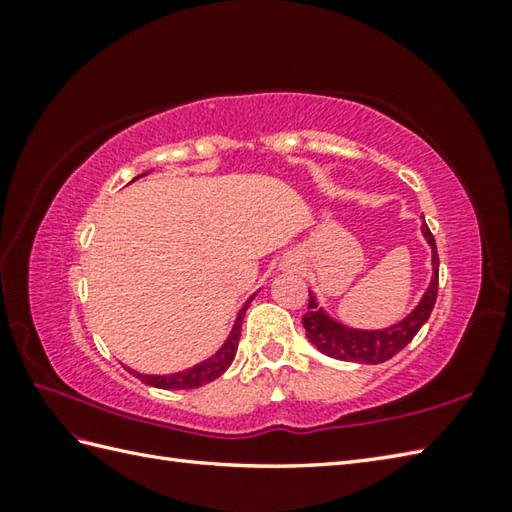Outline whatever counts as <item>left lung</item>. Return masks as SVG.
Instances as JSON below:
<instances>
[{
    "label": "left lung",
    "mask_w": 512,
    "mask_h": 512,
    "mask_svg": "<svg viewBox=\"0 0 512 512\" xmlns=\"http://www.w3.org/2000/svg\"><path fill=\"white\" fill-rule=\"evenodd\" d=\"M420 231L431 246V281L427 290H424L418 306L413 308L405 319L389 325V328L380 330H358L350 328L341 321L332 319L319 303L314 292H310L308 312L303 314V328L310 343L317 347L319 352L330 358H339V361H352V363H365V365H378L389 361L391 356H396L402 347L411 343L413 336L418 334L427 319L431 317V310L436 306L438 297V248L436 239H433L429 226L422 222Z\"/></svg>",
    "instance_id": "left-lung-1"
}]
</instances>
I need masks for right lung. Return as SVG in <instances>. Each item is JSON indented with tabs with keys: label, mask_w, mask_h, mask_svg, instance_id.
Wrapping results in <instances>:
<instances>
[{
	"label": "right lung",
	"mask_w": 512,
	"mask_h": 512,
	"mask_svg": "<svg viewBox=\"0 0 512 512\" xmlns=\"http://www.w3.org/2000/svg\"><path fill=\"white\" fill-rule=\"evenodd\" d=\"M149 171L140 173V176H136L134 180L147 176ZM132 180V182H134ZM257 295V292H255ZM248 297V301L242 306V310L237 312V319L233 323L231 328V334L226 336V341L222 343L220 350H217L213 356L204 358V361H200L198 365L193 367H187L182 369V372H176V374H140V372H134V369H129L136 378L143 380L145 385H151V387H158V389H195V387H202L206 383H211V380H215L217 376H222L228 367H231L233 358H235V352H237V343H239V334H242V321H244V314L250 306V301L255 299Z\"/></svg>",
	"instance_id": "right-lung-1"
}]
</instances>
